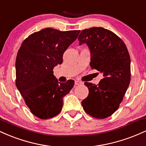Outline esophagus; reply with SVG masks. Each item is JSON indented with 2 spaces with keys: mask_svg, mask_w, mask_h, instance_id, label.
Instances as JSON below:
<instances>
[{
  "mask_svg": "<svg viewBox=\"0 0 146 146\" xmlns=\"http://www.w3.org/2000/svg\"><path fill=\"white\" fill-rule=\"evenodd\" d=\"M82 82H80V81H75V85H80V84H82Z\"/></svg>",
  "mask_w": 146,
  "mask_h": 146,
  "instance_id": "obj_1",
  "label": "esophagus"
}]
</instances>
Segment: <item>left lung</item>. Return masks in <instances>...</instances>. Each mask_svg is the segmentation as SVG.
Here are the masks:
<instances>
[{
  "instance_id": "1",
  "label": "left lung",
  "mask_w": 146,
  "mask_h": 146,
  "mask_svg": "<svg viewBox=\"0 0 146 146\" xmlns=\"http://www.w3.org/2000/svg\"><path fill=\"white\" fill-rule=\"evenodd\" d=\"M78 40L89 48L91 68L103 74L98 85L84 83L89 93L82 105L90 116L106 118L118 109L130 84V55L121 38L104 28L83 30Z\"/></svg>"
}]
</instances>
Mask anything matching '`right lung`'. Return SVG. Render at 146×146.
Instances as JSON below:
<instances>
[{
  "mask_svg": "<svg viewBox=\"0 0 146 146\" xmlns=\"http://www.w3.org/2000/svg\"><path fill=\"white\" fill-rule=\"evenodd\" d=\"M80 32L46 28L30 35L18 50L16 87L31 113L38 118L46 119L59 114L64 97L74 86L72 80L59 82L53 70L62 63L64 53Z\"/></svg>",
  "mask_w": 146,
  "mask_h": 146,
  "instance_id": "obj_1",
  "label": "right lung"
}]
</instances>
